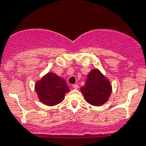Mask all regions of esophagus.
Segmentation results:
<instances>
[{"mask_svg": "<svg viewBox=\"0 0 146 146\" xmlns=\"http://www.w3.org/2000/svg\"><path fill=\"white\" fill-rule=\"evenodd\" d=\"M73 87L75 89H79V85H78V84H74V85H73Z\"/></svg>", "mask_w": 146, "mask_h": 146, "instance_id": "34e87169", "label": "esophagus"}]
</instances>
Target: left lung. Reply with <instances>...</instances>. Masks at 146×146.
I'll use <instances>...</instances> for the list:
<instances>
[{
    "instance_id": "left-lung-1",
    "label": "left lung",
    "mask_w": 146,
    "mask_h": 146,
    "mask_svg": "<svg viewBox=\"0 0 146 146\" xmlns=\"http://www.w3.org/2000/svg\"><path fill=\"white\" fill-rule=\"evenodd\" d=\"M80 90L89 104L101 106L108 102L112 87L110 81L98 69H93L88 74L85 86Z\"/></svg>"
}]
</instances>
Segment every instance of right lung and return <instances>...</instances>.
I'll use <instances>...</instances> for the list:
<instances>
[{
  "label": "right lung",
  "instance_id": "obj_1",
  "mask_svg": "<svg viewBox=\"0 0 146 146\" xmlns=\"http://www.w3.org/2000/svg\"><path fill=\"white\" fill-rule=\"evenodd\" d=\"M35 89L40 102L48 106L60 103L70 92L65 80L51 72L35 82Z\"/></svg>",
  "mask_w": 146,
  "mask_h": 146
}]
</instances>
